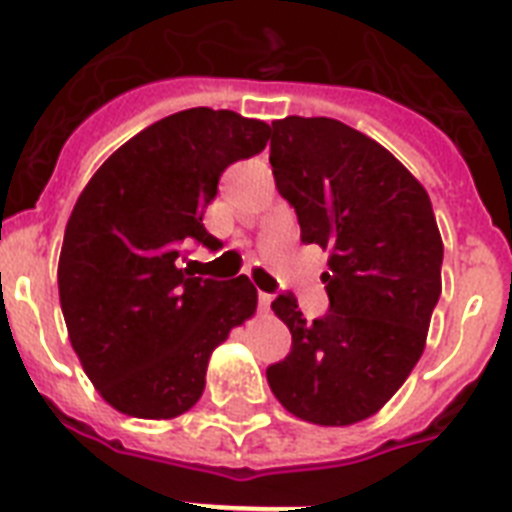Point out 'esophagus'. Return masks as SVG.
Here are the masks:
<instances>
[{"instance_id": "1", "label": "esophagus", "mask_w": 512, "mask_h": 512, "mask_svg": "<svg viewBox=\"0 0 512 512\" xmlns=\"http://www.w3.org/2000/svg\"><path fill=\"white\" fill-rule=\"evenodd\" d=\"M270 302H273V297H270L268 292H257V307H260V313H268Z\"/></svg>"}]
</instances>
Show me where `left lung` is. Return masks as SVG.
Segmentation results:
<instances>
[{"label":"left lung","instance_id":"obj_1","mask_svg":"<svg viewBox=\"0 0 512 512\" xmlns=\"http://www.w3.org/2000/svg\"><path fill=\"white\" fill-rule=\"evenodd\" d=\"M270 165L299 239L328 252V313L307 321L292 292L270 305L292 331V352L265 371L270 392L318 426L365 421L421 360L442 294L431 199L392 152L334 118L276 120Z\"/></svg>","mask_w":512,"mask_h":512}]
</instances>
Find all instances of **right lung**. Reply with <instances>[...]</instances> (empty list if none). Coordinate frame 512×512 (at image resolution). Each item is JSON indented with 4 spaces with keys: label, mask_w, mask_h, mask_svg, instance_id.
Masks as SVG:
<instances>
[{
    "label": "right lung",
    "mask_w": 512,
    "mask_h": 512,
    "mask_svg": "<svg viewBox=\"0 0 512 512\" xmlns=\"http://www.w3.org/2000/svg\"><path fill=\"white\" fill-rule=\"evenodd\" d=\"M268 139L263 120L191 107L128 139L81 191L62 239L60 305L83 371L120 413L160 421L197 405L213 350L255 313L247 276L197 278L178 255L218 249L205 207L223 170Z\"/></svg>",
    "instance_id": "obj_1"
}]
</instances>
